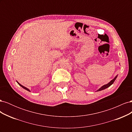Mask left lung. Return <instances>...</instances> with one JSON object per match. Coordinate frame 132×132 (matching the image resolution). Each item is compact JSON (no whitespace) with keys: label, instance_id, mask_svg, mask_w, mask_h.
Listing matches in <instances>:
<instances>
[{"label":"left lung","instance_id":"obj_1","mask_svg":"<svg viewBox=\"0 0 132 132\" xmlns=\"http://www.w3.org/2000/svg\"><path fill=\"white\" fill-rule=\"evenodd\" d=\"M117 77H118V75H117L116 76V77H115L112 80H111L109 83H107V84H105V85H103L102 86H101V87H100V88L98 89L97 90H96V91H101V90H104V89H106V88H107V87H110L111 85L113 84V83L114 81H115V80L116 79V78H117Z\"/></svg>","mask_w":132,"mask_h":132}]
</instances>
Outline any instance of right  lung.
Returning a JSON list of instances; mask_svg holds the SVG:
<instances>
[{
	"mask_svg": "<svg viewBox=\"0 0 132 132\" xmlns=\"http://www.w3.org/2000/svg\"><path fill=\"white\" fill-rule=\"evenodd\" d=\"M16 82H18V84L20 85V86H21L22 87V88H23V89H25V90H27V91H30V92H31V91L29 89H28V88H27V87H25V86H23V85H22L21 84H20L18 81H16Z\"/></svg>",
	"mask_w": 132,
	"mask_h": 132,
	"instance_id": "right-lung-1",
	"label": "right lung"
}]
</instances>
